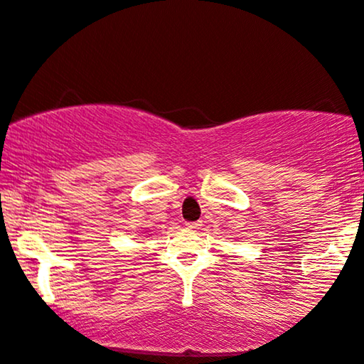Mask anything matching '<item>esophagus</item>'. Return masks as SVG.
Masks as SVG:
<instances>
[{"instance_id": "1", "label": "esophagus", "mask_w": 364, "mask_h": 364, "mask_svg": "<svg viewBox=\"0 0 364 364\" xmlns=\"http://www.w3.org/2000/svg\"><path fill=\"white\" fill-rule=\"evenodd\" d=\"M203 227V223L201 222H188L186 223V228L188 230H198V228H201Z\"/></svg>"}]
</instances>
